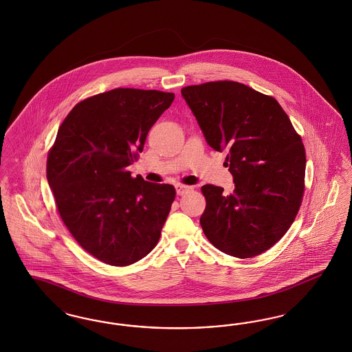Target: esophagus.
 Masks as SVG:
<instances>
[{
  "label": "esophagus",
  "instance_id": "obj_1",
  "mask_svg": "<svg viewBox=\"0 0 352 352\" xmlns=\"http://www.w3.org/2000/svg\"><path fill=\"white\" fill-rule=\"evenodd\" d=\"M175 190H177V195L182 197V195H186L187 192H190L192 190V187L191 186H184V184H177Z\"/></svg>",
  "mask_w": 352,
  "mask_h": 352
}]
</instances>
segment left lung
<instances>
[{
    "label": "left lung",
    "mask_w": 352,
    "mask_h": 352,
    "mask_svg": "<svg viewBox=\"0 0 352 352\" xmlns=\"http://www.w3.org/2000/svg\"><path fill=\"white\" fill-rule=\"evenodd\" d=\"M207 144L228 151L234 191L206 184L200 217L220 252L252 258L272 248L292 226L301 204L305 149L278 100L234 81L183 87Z\"/></svg>",
    "instance_id": "8db88e82"
}]
</instances>
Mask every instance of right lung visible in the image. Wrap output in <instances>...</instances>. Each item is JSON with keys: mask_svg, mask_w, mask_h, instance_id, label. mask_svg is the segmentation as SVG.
Masks as SVG:
<instances>
[{"mask_svg": "<svg viewBox=\"0 0 352 352\" xmlns=\"http://www.w3.org/2000/svg\"><path fill=\"white\" fill-rule=\"evenodd\" d=\"M173 93L113 89L77 103L57 131L47 179L74 239L99 261L128 266L155 249L175 197L171 184L131 177Z\"/></svg>", "mask_w": 352, "mask_h": 352, "instance_id": "obj_1", "label": "right lung"}]
</instances>
